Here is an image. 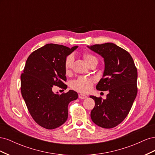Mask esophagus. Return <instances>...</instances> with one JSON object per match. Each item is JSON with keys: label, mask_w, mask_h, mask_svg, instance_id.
Returning <instances> with one entry per match:
<instances>
[{"label": "esophagus", "mask_w": 155, "mask_h": 155, "mask_svg": "<svg viewBox=\"0 0 155 155\" xmlns=\"http://www.w3.org/2000/svg\"><path fill=\"white\" fill-rule=\"evenodd\" d=\"M79 97L80 99H85V98L87 97V96L85 94H79Z\"/></svg>", "instance_id": "obj_1"}]
</instances>
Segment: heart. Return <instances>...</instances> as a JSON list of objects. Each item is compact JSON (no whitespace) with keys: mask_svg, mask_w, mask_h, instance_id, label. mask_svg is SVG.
Instances as JSON below:
<instances>
[{"mask_svg":"<svg viewBox=\"0 0 155 155\" xmlns=\"http://www.w3.org/2000/svg\"><path fill=\"white\" fill-rule=\"evenodd\" d=\"M83 58L85 60L86 63L89 65L91 63L96 62L97 63V59L94 55L92 54L85 52L83 54ZM74 62V56L70 54L67 56L64 59V67L65 71L68 72L70 71ZM94 81L91 78H88L86 76H79L76 79H75L72 83L70 87L74 90L81 93H87L90 91L94 85Z\"/></svg>","mask_w":155,"mask_h":155,"instance_id":"heart-1","label":"heart"}]
</instances>
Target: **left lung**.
Wrapping results in <instances>:
<instances>
[{
    "mask_svg": "<svg viewBox=\"0 0 155 155\" xmlns=\"http://www.w3.org/2000/svg\"><path fill=\"white\" fill-rule=\"evenodd\" d=\"M87 46L104 58L105 70L97 90L109 92L106 100L90 96L95 101L91 119L102 128H113L128 115L137 97V68L128 51L114 43Z\"/></svg>",
    "mask_w": 155,
    "mask_h": 155,
    "instance_id": "8db88e82",
    "label": "left lung"
}]
</instances>
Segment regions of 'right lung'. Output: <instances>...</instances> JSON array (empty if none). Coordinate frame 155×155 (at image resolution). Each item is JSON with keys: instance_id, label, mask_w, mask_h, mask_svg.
<instances>
[{"instance_id": "right-lung-1", "label": "right lung", "mask_w": 155, "mask_h": 155, "mask_svg": "<svg viewBox=\"0 0 155 155\" xmlns=\"http://www.w3.org/2000/svg\"><path fill=\"white\" fill-rule=\"evenodd\" d=\"M77 48L47 44L33 51L26 60L21 91L30 115L42 127L54 129L63 125L68 118L69 103L78 99V93L72 90L61 94L52 91L53 86L67 89L64 59Z\"/></svg>"}]
</instances>
